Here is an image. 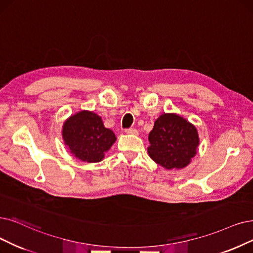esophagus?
Here are the masks:
<instances>
[{
	"instance_id": "obj_1",
	"label": "esophagus",
	"mask_w": 253,
	"mask_h": 253,
	"mask_svg": "<svg viewBox=\"0 0 253 253\" xmlns=\"http://www.w3.org/2000/svg\"><path fill=\"white\" fill-rule=\"evenodd\" d=\"M126 133L128 135H138V130L136 128H127L126 129Z\"/></svg>"
}]
</instances>
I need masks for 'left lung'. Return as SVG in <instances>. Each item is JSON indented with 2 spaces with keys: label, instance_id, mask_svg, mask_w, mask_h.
I'll return each instance as SVG.
<instances>
[{
  "label": "left lung",
  "instance_id": "1",
  "mask_svg": "<svg viewBox=\"0 0 253 253\" xmlns=\"http://www.w3.org/2000/svg\"><path fill=\"white\" fill-rule=\"evenodd\" d=\"M150 159L165 169H183L196 155L199 137L196 126L175 113H163L148 135Z\"/></svg>",
  "mask_w": 253,
  "mask_h": 253
}]
</instances>
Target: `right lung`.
<instances>
[{"instance_id": "obj_1", "label": "right lung", "mask_w": 253, "mask_h": 253, "mask_svg": "<svg viewBox=\"0 0 253 253\" xmlns=\"http://www.w3.org/2000/svg\"><path fill=\"white\" fill-rule=\"evenodd\" d=\"M62 138L70 154L87 163L102 161L116 141L113 130L104 126L100 116L87 110L80 111L64 121Z\"/></svg>"}]
</instances>
